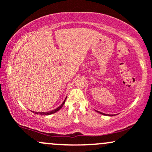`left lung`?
I'll return each mask as SVG.
<instances>
[{
	"label": "left lung",
	"instance_id": "8db88e82",
	"mask_svg": "<svg viewBox=\"0 0 152 152\" xmlns=\"http://www.w3.org/2000/svg\"><path fill=\"white\" fill-rule=\"evenodd\" d=\"M98 113H100V114H102V115H107V114H104V113H101V112H99V111H97Z\"/></svg>",
	"mask_w": 152,
	"mask_h": 152
}]
</instances>
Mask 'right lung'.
Segmentation results:
<instances>
[{
  "mask_svg": "<svg viewBox=\"0 0 152 152\" xmlns=\"http://www.w3.org/2000/svg\"><path fill=\"white\" fill-rule=\"evenodd\" d=\"M66 98H67V97H66ZM65 100H66V99H65ZM65 100L64 101L63 103H62V104L59 106V107H57V108H56V109H55V110H51V111H50V112H42V113H36V112H34V113L35 114H40V115H48L53 114V113H56V112H57V111H59V110H60V109L62 108V107H63L64 104H65Z\"/></svg>",
  "mask_w": 152,
  "mask_h": 152,
  "instance_id": "1",
  "label": "right lung"
}]
</instances>
